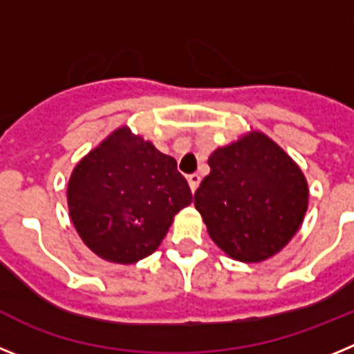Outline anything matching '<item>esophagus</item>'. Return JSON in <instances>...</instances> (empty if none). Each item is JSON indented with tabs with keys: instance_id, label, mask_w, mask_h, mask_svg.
Instances as JSON below:
<instances>
[{
	"instance_id": "1",
	"label": "esophagus",
	"mask_w": 354,
	"mask_h": 354,
	"mask_svg": "<svg viewBox=\"0 0 354 354\" xmlns=\"http://www.w3.org/2000/svg\"><path fill=\"white\" fill-rule=\"evenodd\" d=\"M187 183H189V187H192V192L195 193L196 187H198L200 184V175L198 174H192L189 177H187Z\"/></svg>"
}]
</instances>
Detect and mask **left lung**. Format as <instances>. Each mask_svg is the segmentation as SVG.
I'll return each mask as SVG.
<instances>
[{
	"instance_id": "obj_1",
	"label": "left lung",
	"mask_w": 354,
	"mask_h": 354,
	"mask_svg": "<svg viewBox=\"0 0 354 354\" xmlns=\"http://www.w3.org/2000/svg\"><path fill=\"white\" fill-rule=\"evenodd\" d=\"M211 174L195 192L207 232L241 262L270 259L298 232L308 187L298 165L273 140L252 133L214 150Z\"/></svg>"
}]
</instances>
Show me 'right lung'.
Masks as SVG:
<instances>
[{
    "instance_id": "obj_1",
    "label": "right lung",
    "mask_w": 354,
    "mask_h": 354,
    "mask_svg": "<svg viewBox=\"0 0 354 354\" xmlns=\"http://www.w3.org/2000/svg\"><path fill=\"white\" fill-rule=\"evenodd\" d=\"M192 198L177 161L127 127L81 159L67 187L71 220L84 245L120 264L149 257Z\"/></svg>"
}]
</instances>
